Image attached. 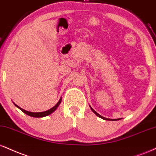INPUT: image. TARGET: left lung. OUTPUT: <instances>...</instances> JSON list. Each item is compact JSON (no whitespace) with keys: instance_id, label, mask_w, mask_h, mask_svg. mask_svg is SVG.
Segmentation results:
<instances>
[{"instance_id":"obj_1","label":"left lung","mask_w":156,"mask_h":156,"mask_svg":"<svg viewBox=\"0 0 156 156\" xmlns=\"http://www.w3.org/2000/svg\"><path fill=\"white\" fill-rule=\"evenodd\" d=\"M90 108H91V110H92V111H93L94 112V113L96 114V115H97V116H98V117L101 118V119H104V120H107V121H118V120H120V119H106V118H105V117H102V115H99V114L97 113V112L96 111H95V110H94V109H93L92 108H91V106H90Z\"/></svg>"}]
</instances>
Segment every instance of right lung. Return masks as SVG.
I'll use <instances>...</instances> for the list:
<instances>
[{"mask_svg":"<svg viewBox=\"0 0 156 156\" xmlns=\"http://www.w3.org/2000/svg\"><path fill=\"white\" fill-rule=\"evenodd\" d=\"M61 101H62V98H60L59 101L57 102V104L55 106L53 107L52 108L49 109V110H46V111H44V112H29V111H27V110H24V109H22L21 108H20V107L16 105V104L15 105V106H16L19 109H20V110H22V112H24L25 114H27V115L31 116V117H35V118H42V117H45V116H47L48 115H50V114H51L52 112H53L54 110H56L58 108V106L59 105V104L61 103Z\"/></svg>","mask_w":156,"mask_h":156,"instance_id":"1","label":"right lung"}]
</instances>
